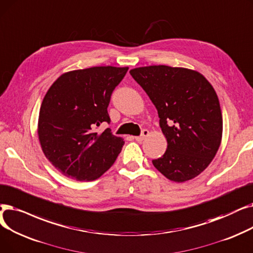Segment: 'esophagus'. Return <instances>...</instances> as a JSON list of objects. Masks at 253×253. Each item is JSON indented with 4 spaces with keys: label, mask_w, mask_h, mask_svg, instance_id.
<instances>
[{
    "label": "esophagus",
    "mask_w": 253,
    "mask_h": 253,
    "mask_svg": "<svg viewBox=\"0 0 253 253\" xmlns=\"http://www.w3.org/2000/svg\"><path fill=\"white\" fill-rule=\"evenodd\" d=\"M148 135H149V130H148V129H143L140 136H138V137H135V140H136V141H139V142H141V141H143L144 139H145V138H146Z\"/></svg>",
    "instance_id": "esophagus-1"
}]
</instances>
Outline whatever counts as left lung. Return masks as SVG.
<instances>
[{
    "label": "left lung",
    "instance_id": "obj_1",
    "mask_svg": "<svg viewBox=\"0 0 253 253\" xmlns=\"http://www.w3.org/2000/svg\"><path fill=\"white\" fill-rule=\"evenodd\" d=\"M155 106L168 147L152 164L171 181L184 182L210 165L222 137L218 97L201 73L169 66L129 71Z\"/></svg>",
    "mask_w": 253,
    "mask_h": 253
}]
</instances>
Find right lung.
Wrapping results in <instances>:
<instances>
[{
	"label": "right lung",
	"mask_w": 253,
	"mask_h": 253,
	"mask_svg": "<svg viewBox=\"0 0 253 253\" xmlns=\"http://www.w3.org/2000/svg\"><path fill=\"white\" fill-rule=\"evenodd\" d=\"M128 68L92 67L70 71L47 90L38 120L41 148L55 169L78 181L101 177L116 161L125 144L110 128L107 108L111 94Z\"/></svg>",
	"instance_id": "1"
}]
</instances>
